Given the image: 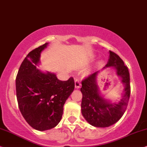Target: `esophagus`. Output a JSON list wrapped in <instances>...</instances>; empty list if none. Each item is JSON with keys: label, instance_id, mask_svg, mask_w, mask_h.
<instances>
[{"label": "esophagus", "instance_id": "obj_1", "mask_svg": "<svg viewBox=\"0 0 147 147\" xmlns=\"http://www.w3.org/2000/svg\"><path fill=\"white\" fill-rule=\"evenodd\" d=\"M75 87L76 89H79V88L81 87V82L79 79H75Z\"/></svg>", "mask_w": 147, "mask_h": 147}]
</instances>
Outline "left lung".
Listing matches in <instances>:
<instances>
[{
  "label": "left lung",
  "instance_id": "obj_1",
  "mask_svg": "<svg viewBox=\"0 0 147 147\" xmlns=\"http://www.w3.org/2000/svg\"><path fill=\"white\" fill-rule=\"evenodd\" d=\"M107 63L101 70L107 68L116 70V75L124 86L122 98L118 102H113L101 95L97 83L100 72H95L82 81L81 91L83 94L81 112L87 122L97 128H105L116 123L126 111L130 95V74L123 60L114 52L109 51Z\"/></svg>",
  "mask_w": 147,
  "mask_h": 147
}]
</instances>
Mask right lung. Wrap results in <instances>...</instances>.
Returning <instances> with one entry per match:
<instances>
[{
	"instance_id": "right-lung-1",
	"label": "right lung",
	"mask_w": 147,
	"mask_h": 147,
	"mask_svg": "<svg viewBox=\"0 0 147 147\" xmlns=\"http://www.w3.org/2000/svg\"><path fill=\"white\" fill-rule=\"evenodd\" d=\"M48 43L34 49L21 63L16 77V93L20 111L26 122L39 131L57 126L63 107L75 89L72 77L58 79L55 73L39 69L41 53Z\"/></svg>"
}]
</instances>
